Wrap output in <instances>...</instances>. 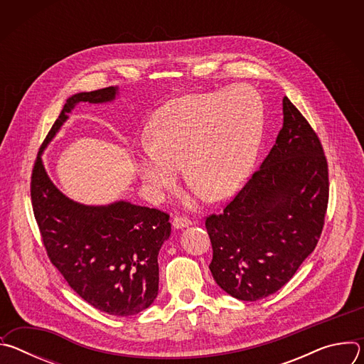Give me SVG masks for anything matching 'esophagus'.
<instances>
[{
	"label": "esophagus",
	"instance_id": "1",
	"mask_svg": "<svg viewBox=\"0 0 364 364\" xmlns=\"http://www.w3.org/2000/svg\"><path fill=\"white\" fill-rule=\"evenodd\" d=\"M191 225H193V222L186 216H176L173 219L174 229H183V228H187V226H191Z\"/></svg>",
	"mask_w": 364,
	"mask_h": 364
}]
</instances>
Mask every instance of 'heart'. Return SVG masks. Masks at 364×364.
<instances>
[{"label": "heart", "mask_w": 364, "mask_h": 364, "mask_svg": "<svg viewBox=\"0 0 364 364\" xmlns=\"http://www.w3.org/2000/svg\"><path fill=\"white\" fill-rule=\"evenodd\" d=\"M262 128V102L243 86L171 99L152 117L139 176L163 196L176 186L183 164L186 180L200 193L222 198L249 171Z\"/></svg>", "instance_id": "1"}]
</instances>
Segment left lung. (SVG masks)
<instances>
[{
	"instance_id": "8db88e82",
	"label": "left lung",
	"mask_w": 364,
	"mask_h": 364,
	"mask_svg": "<svg viewBox=\"0 0 364 364\" xmlns=\"http://www.w3.org/2000/svg\"><path fill=\"white\" fill-rule=\"evenodd\" d=\"M284 125L267 159L225 205L205 218L218 285L242 301L281 289L313 252L328 204V163L316 131L282 100Z\"/></svg>"
}]
</instances>
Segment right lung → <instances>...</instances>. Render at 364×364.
Listing matches in <instances>:
<instances>
[{"instance_id": "obj_1", "label": "right lung", "mask_w": 364, "mask_h": 364, "mask_svg": "<svg viewBox=\"0 0 364 364\" xmlns=\"http://www.w3.org/2000/svg\"><path fill=\"white\" fill-rule=\"evenodd\" d=\"M109 86L76 93L43 141L31 171L34 218L50 262L87 304L109 316L128 317L148 308L159 294V252L170 237V215L117 201L85 205L62 194L48 178L41 152L79 102L112 100Z\"/></svg>"}]
</instances>
